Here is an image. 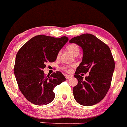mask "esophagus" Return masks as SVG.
I'll return each instance as SVG.
<instances>
[{"label":"esophagus","mask_w":127,"mask_h":127,"mask_svg":"<svg viewBox=\"0 0 127 127\" xmlns=\"http://www.w3.org/2000/svg\"><path fill=\"white\" fill-rule=\"evenodd\" d=\"M65 77H66V79H69L71 78V77H73V76H72V75H66Z\"/></svg>","instance_id":"esophagus-1"}]
</instances>
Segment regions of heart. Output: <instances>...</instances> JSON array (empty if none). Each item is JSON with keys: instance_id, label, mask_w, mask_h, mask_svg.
I'll return each mask as SVG.
<instances>
[{"instance_id": "heart-1", "label": "heart", "mask_w": 127, "mask_h": 127, "mask_svg": "<svg viewBox=\"0 0 127 127\" xmlns=\"http://www.w3.org/2000/svg\"><path fill=\"white\" fill-rule=\"evenodd\" d=\"M66 49H67L72 54H73V55L74 56H77V54L79 53L80 51V48L79 47V45L74 43H69V44L68 45L66 46ZM60 55H61V53H58L56 56V58H59ZM73 66H74L73 65H65V66H64L63 67H62V69L66 72H69L70 69H71Z\"/></svg>"}]
</instances>
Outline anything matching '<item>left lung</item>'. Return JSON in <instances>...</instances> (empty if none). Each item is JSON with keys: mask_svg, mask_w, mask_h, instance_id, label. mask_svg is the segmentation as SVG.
Instances as JSON below:
<instances>
[{"mask_svg": "<svg viewBox=\"0 0 127 127\" xmlns=\"http://www.w3.org/2000/svg\"><path fill=\"white\" fill-rule=\"evenodd\" d=\"M83 50L82 61L75 72L77 85L73 88L75 100L82 105L91 106L100 102L111 86L114 59L107 44L91 34H84L69 40ZM89 72L85 80L81 75Z\"/></svg>", "mask_w": 127, "mask_h": 127, "instance_id": "1", "label": "left lung"}]
</instances>
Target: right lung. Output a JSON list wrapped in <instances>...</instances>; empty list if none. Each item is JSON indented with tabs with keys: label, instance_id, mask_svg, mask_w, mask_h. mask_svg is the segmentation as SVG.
<instances>
[{
	"label": "right lung",
	"instance_id": "add662e5",
	"mask_svg": "<svg viewBox=\"0 0 127 127\" xmlns=\"http://www.w3.org/2000/svg\"><path fill=\"white\" fill-rule=\"evenodd\" d=\"M67 37L55 38L37 35L22 46L16 54L14 72L19 88L26 99L37 105H47L55 97L54 87L66 80L61 71L46 77L43 69L54 62Z\"/></svg>",
	"mask_w": 127,
	"mask_h": 127
}]
</instances>
